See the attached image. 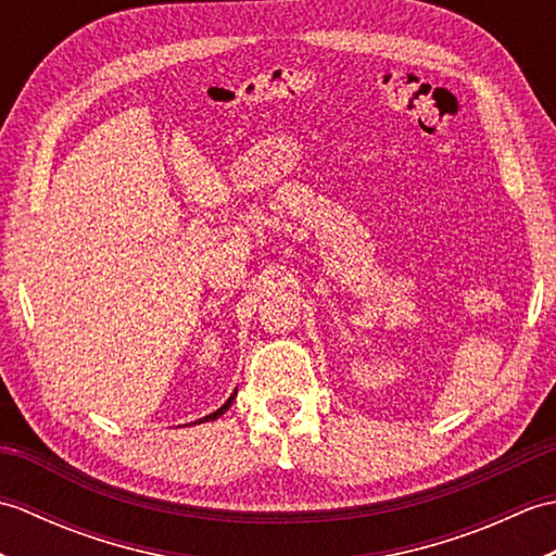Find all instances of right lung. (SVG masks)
<instances>
[{
    "mask_svg": "<svg viewBox=\"0 0 556 556\" xmlns=\"http://www.w3.org/2000/svg\"><path fill=\"white\" fill-rule=\"evenodd\" d=\"M233 396H236V394H231V396H229V401H227V404H224V406H222V408H217V410H215V413H210V416H205V418H203V420H217V418H219V416H222V413H224V410H227V408H229V406H231V401H233ZM203 420H200V422H203Z\"/></svg>",
    "mask_w": 556,
    "mask_h": 556,
    "instance_id": "right-lung-1",
    "label": "right lung"
}]
</instances>
